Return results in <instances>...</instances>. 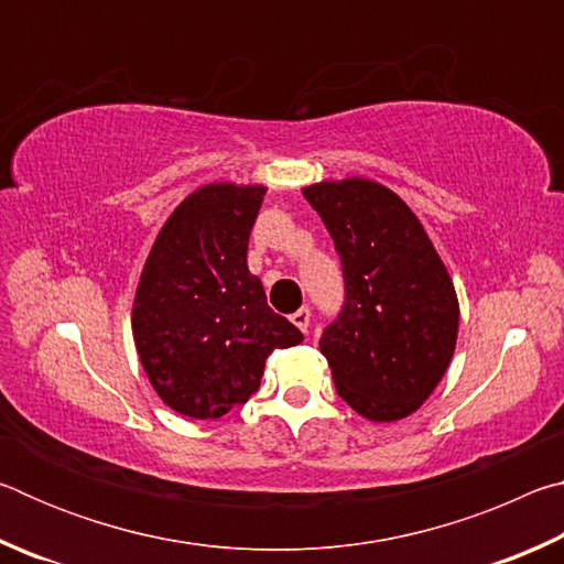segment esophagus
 Listing matches in <instances>:
<instances>
[{
	"label": "esophagus",
	"mask_w": 564,
	"mask_h": 564,
	"mask_svg": "<svg viewBox=\"0 0 564 564\" xmlns=\"http://www.w3.org/2000/svg\"><path fill=\"white\" fill-rule=\"evenodd\" d=\"M291 321H293V326H299L303 333H308V326H311V308H308V305H303V308L295 311Z\"/></svg>",
	"instance_id": "obj_1"
}]
</instances>
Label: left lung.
Returning a JSON list of instances; mask_svg holds the SVG:
<instances>
[{
  "label": "left lung",
  "mask_w": 564,
  "mask_h": 564,
  "mask_svg": "<svg viewBox=\"0 0 564 564\" xmlns=\"http://www.w3.org/2000/svg\"><path fill=\"white\" fill-rule=\"evenodd\" d=\"M303 196L346 281V303L321 338L338 395L373 423L408 417L453 360L460 305L451 273L417 216L378 181H321Z\"/></svg>",
  "instance_id": "obj_1"
}]
</instances>
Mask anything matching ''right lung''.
<instances>
[{"instance_id": "right-lung-1", "label": "right lung", "mask_w": 564, "mask_h": 564, "mask_svg": "<svg viewBox=\"0 0 564 564\" xmlns=\"http://www.w3.org/2000/svg\"><path fill=\"white\" fill-rule=\"evenodd\" d=\"M265 186L196 188L161 226L133 295L141 366L176 413L214 420L261 386L265 358L303 333L271 311L248 271V236Z\"/></svg>"}]
</instances>
